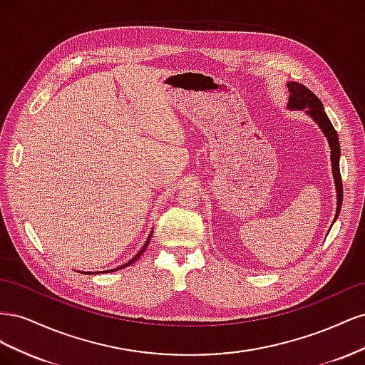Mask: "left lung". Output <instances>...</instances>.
I'll use <instances>...</instances> for the list:
<instances>
[{"instance_id": "left-lung-1", "label": "left lung", "mask_w": 365, "mask_h": 365, "mask_svg": "<svg viewBox=\"0 0 365 365\" xmlns=\"http://www.w3.org/2000/svg\"><path fill=\"white\" fill-rule=\"evenodd\" d=\"M288 90H289V102L288 108L289 109H304L307 115H311L319 129L323 130V134L326 135L329 146H330V161H332V173H334V180H335V187H336V215L334 222L336 220L341 204H342V181H341V173H339V141H338V134L335 128L330 123V120L327 114L324 113L323 103L319 98L306 88L304 85L298 83V82H288Z\"/></svg>"}]
</instances>
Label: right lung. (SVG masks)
Returning a JSON list of instances; mask_svg holds the SVG:
<instances>
[{"label":"right lung","instance_id":"right-lung-1","mask_svg":"<svg viewBox=\"0 0 365 365\" xmlns=\"http://www.w3.org/2000/svg\"><path fill=\"white\" fill-rule=\"evenodd\" d=\"M150 237H152V233L149 235V237H148V240H146V244L141 247V250H140V251H138V252L135 254V256H134V257H132V259H130V260H129L128 263H125V264H121V267H118V268H114V269H108V271H101V272H109V271H111V272H113V271L121 269V268H125V267H129V264H132V263H135V262L138 260V257L141 256V254L146 251V248H148V245H149V242H150ZM85 274H96V272H85Z\"/></svg>","mask_w":365,"mask_h":365}]
</instances>
